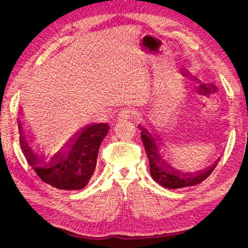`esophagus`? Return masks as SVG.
Here are the masks:
<instances>
[{
	"instance_id": "34e87169",
	"label": "esophagus",
	"mask_w": 248,
	"mask_h": 248,
	"mask_svg": "<svg viewBox=\"0 0 248 248\" xmlns=\"http://www.w3.org/2000/svg\"><path fill=\"white\" fill-rule=\"evenodd\" d=\"M136 115H137L136 111H133L131 109H124L120 112L118 118L119 120H127V119H131L132 117H136Z\"/></svg>"
}]
</instances>
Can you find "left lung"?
<instances>
[{"instance_id": "left-lung-1", "label": "left lung", "mask_w": 248, "mask_h": 248, "mask_svg": "<svg viewBox=\"0 0 248 248\" xmlns=\"http://www.w3.org/2000/svg\"><path fill=\"white\" fill-rule=\"evenodd\" d=\"M139 128L141 129V139L148 160H150L151 175L161 186L174 190V188L196 186L208 178L218 164L219 159L216 160L213 166L196 171V172H182L173 168L167 160L163 158L160 154L161 146L159 137L156 134L154 136L141 124H139Z\"/></svg>"}]
</instances>
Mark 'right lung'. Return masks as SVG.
Here are the masks:
<instances>
[{
	"instance_id": "right-lung-1",
	"label": "right lung",
	"mask_w": 248,
	"mask_h": 248,
	"mask_svg": "<svg viewBox=\"0 0 248 248\" xmlns=\"http://www.w3.org/2000/svg\"><path fill=\"white\" fill-rule=\"evenodd\" d=\"M18 128L27 161L43 182L60 190H81L87 186L96 167L101 143L109 130L107 124H87L64 144L68 150L62 147L47 160L29 145L19 119Z\"/></svg>"
}]
</instances>
